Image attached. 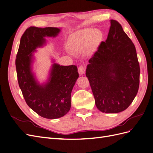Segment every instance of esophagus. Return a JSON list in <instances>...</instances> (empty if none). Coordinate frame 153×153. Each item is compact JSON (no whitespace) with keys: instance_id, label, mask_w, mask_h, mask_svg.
Here are the masks:
<instances>
[{"instance_id":"34e87169","label":"esophagus","mask_w":153,"mask_h":153,"mask_svg":"<svg viewBox=\"0 0 153 153\" xmlns=\"http://www.w3.org/2000/svg\"><path fill=\"white\" fill-rule=\"evenodd\" d=\"M85 67L84 65H80V66H79L78 68V71L80 75H83V74L85 73Z\"/></svg>"}]
</instances>
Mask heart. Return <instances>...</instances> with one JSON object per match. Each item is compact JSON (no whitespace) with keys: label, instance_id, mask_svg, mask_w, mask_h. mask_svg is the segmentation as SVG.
Here are the masks:
<instances>
[{"label":"heart","instance_id":"1","mask_svg":"<svg viewBox=\"0 0 153 153\" xmlns=\"http://www.w3.org/2000/svg\"><path fill=\"white\" fill-rule=\"evenodd\" d=\"M103 39L101 31L97 29L87 28L76 32L69 37L68 46L74 52L84 51L86 48L94 50L100 44Z\"/></svg>","mask_w":153,"mask_h":153}]
</instances>
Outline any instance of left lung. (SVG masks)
Masks as SVG:
<instances>
[{
	"label": "left lung",
	"instance_id": "8db88e82",
	"mask_svg": "<svg viewBox=\"0 0 153 153\" xmlns=\"http://www.w3.org/2000/svg\"><path fill=\"white\" fill-rule=\"evenodd\" d=\"M110 23L107 39L89 59L85 75L98 109L118 113L137 95L140 69L134 44L118 21Z\"/></svg>",
	"mask_w": 153,
	"mask_h": 153
}]
</instances>
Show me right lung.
<instances>
[{"label":"right lung","mask_w":153,"mask_h":153,"mask_svg":"<svg viewBox=\"0 0 153 153\" xmlns=\"http://www.w3.org/2000/svg\"><path fill=\"white\" fill-rule=\"evenodd\" d=\"M60 29L30 27L20 39L15 65L18 83L26 104L40 117L55 119L64 116L71 107V93L78 78L75 65L54 64L49 82L40 85L31 72L32 53L42 46L45 36H55Z\"/></svg>","instance_id":"obj_1"}]
</instances>
